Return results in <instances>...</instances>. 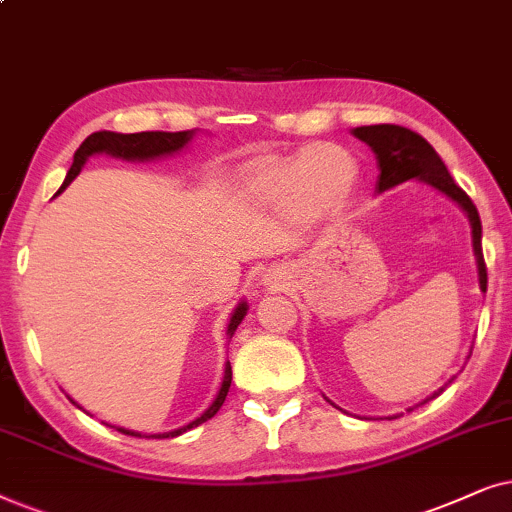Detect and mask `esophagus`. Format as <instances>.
<instances>
[{"instance_id": "obj_1", "label": "esophagus", "mask_w": 512, "mask_h": 512, "mask_svg": "<svg viewBox=\"0 0 512 512\" xmlns=\"http://www.w3.org/2000/svg\"><path fill=\"white\" fill-rule=\"evenodd\" d=\"M264 285H269V288H276V285H278V281H276V274H274V276L267 274V278H264Z\"/></svg>"}]
</instances>
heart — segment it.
<instances>
[{
	"label": "heart",
	"instance_id": "b5f03b06",
	"mask_svg": "<svg viewBox=\"0 0 512 512\" xmlns=\"http://www.w3.org/2000/svg\"><path fill=\"white\" fill-rule=\"evenodd\" d=\"M356 173V161L349 152L332 145H318L278 166L257 170L248 177V185L267 201L297 199L302 208L323 213L351 194Z\"/></svg>",
	"mask_w": 512,
	"mask_h": 512
}]
</instances>
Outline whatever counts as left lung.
I'll list each match as a JSON object with an SVG mask.
<instances>
[{
  "instance_id": "8db88e82",
  "label": "left lung",
  "mask_w": 512,
  "mask_h": 512,
  "mask_svg": "<svg viewBox=\"0 0 512 512\" xmlns=\"http://www.w3.org/2000/svg\"><path fill=\"white\" fill-rule=\"evenodd\" d=\"M351 133L356 135L358 140H363L365 145L372 149L374 156H377V166H379L377 194H384L388 189L403 185V182L417 180V182H424L428 187L438 189L440 194H445L447 199H452L456 206L468 215L470 236H473V255H475V262H478L480 290L487 292V267H485V257H482V224H480L478 208H475V203L468 199V194L456 185L454 177L449 175V170L445 163H442L438 152H435V149L428 145L419 133H414L410 128H403V126H391V124L360 126V128H353ZM440 393L442 388H438L433 395H428L426 400H421V403H417L414 407L426 405L428 400H433L435 395ZM414 407H407V412H412ZM393 417H400V414H393Z\"/></svg>"
}]
</instances>
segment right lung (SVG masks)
Wrapping results in <instances>:
<instances>
[{
  "label": "right lung",
  "mask_w": 512,
  "mask_h": 512,
  "mask_svg": "<svg viewBox=\"0 0 512 512\" xmlns=\"http://www.w3.org/2000/svg\"><path fill=\"white\" fill-rule=\"evenodd\" d=\"M196 138V131H182V133H161V131H147V133H114V131H98L93 135H88V138L81 142L77 152H74V161L70 170H67L65 175V182L63 187L58 189V194L63 192L65 187H70V182L74 180L81 173V168L86 166V161L91 159V156H98V154H107V156H114V159H124V161H156V159H166V156H173V154H180L182 149L189 147V142ZM245 313H248V302L241 299V302L236 304V309L231 311L229 316V323H227V337L231 339L234 337L236 327L241 325V320L245 318ZM229 386H231V365L227 363L224 365V377H222V386L220 391H217L215 400L210 403V407L206 412L201 414V417H196L194 421H189L187 426H180L175 428V431H168V433H152V435H142L138 431H128V428H121V426H114L117 431H121L124 435H135V438H177V435L192 431V428L201 426L203 421L213 419L217 410H220L224 398H227L229 393ZM72 400V398H70ZM74 403V400H72ZM77 405V403H74Z\"/></svg>",
  "instance_id": "1"
}]
</instances>
